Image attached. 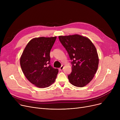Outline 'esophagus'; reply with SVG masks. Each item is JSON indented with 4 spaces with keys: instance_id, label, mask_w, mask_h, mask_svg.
Instances as JSON below:
<instances>
[{
    "instance_id": "34e87169",
    "label": "esophagus",
    "mask_w": 120,
    "mask_h": 120,
    "mask_svg": "<svg viewBox=\"0 0 120 120\" xmlns=\"http://www.w3.org/2000/svg\"><path fill=\"white\" fill-rule=\"evenodd\" d=\"M63 68H64V66L62 65V66L59 68V70L60 71H62L63 70Z\"/></svg>"
}]
</instances>
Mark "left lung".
Returning <instances> with one entry per match:
<instances>
[{
	"label": "left lung",
	"mask_w": 120,
	"mask_h": 120,
	"mask_svg": "<svg viewBox=\"0 0 120 120\" xmlns=\"http://www.w3.org/2000/svg\"><path fill=\"white\" fill-rule=\"evenodd\" d=\"M58 38L72 61V71L68 76L69 81L75 86H86L98 69L99 58L95 47L88 38L78 34Z\"/></svg>",
	"instance_id": "1"
}]
</instances>
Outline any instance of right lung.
<instances>
[{"label": "right lung", "instance_id": "right-lung-1", "mask_svg": "<svg viewBox=\"0 0 120 120\" xmlns=\"http://www.w3.org/2000/svg\"><path fill=\"white\" fill-rule=\"evenodd\" d=\"M56 37L35 38L25 47L20 60L25 76L36 86L44 88L53 84L58 73L50 65V52Z\"/></svg>", "mask_w": 120, "mask_h": 120}]
</instances>
